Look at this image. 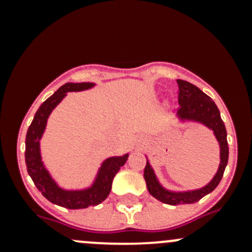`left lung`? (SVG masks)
<instances>
[{"label":"left lung","instance_id":"left-lung-1","mask_svg":"<svg viewBox=\"0 0 252 252\" xmlns=\"http://www.w3.org/2000/svg\"><path fill=\"white\" fill-rule=\"evenodd\" d=\"M179 93H178V103L180 107L178 108L177 117L182 122H196L202 124L206 128L213 131L218 144H220V167L217 173L212 178L207 185L196 190L189 191H172L162 187L161 183L157 179L154 168L150 164L149 159L144 169V178L146 182L147 190L150 194L158 201L167 205H183L194 204L201 200L207 194L212 192L220 184L222 179L224 169L228 163L229 149H228L227 130L225 126L220 118V113L212 98L207 96L204 91L200 90L197 86L188 83L185 80H177Z\"/></svg>","mask_w":252,"mask_h":252}]
</instances>
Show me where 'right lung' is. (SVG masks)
<instances>
[{"label":"right lung","mask_w":252,"mask_h":252,"mask_svg":"<svg viewBox=\"0 0 252 252\" xmlns=\"http://www.w3.org/2000/svg\"><path fill=\"white\" fill-rule=\"evenodd\" d=\"M94 86V83H67L61 86L36 111L25 138V163L28 173L37 190L52 204L69 210L86 208L105 201L110 195L114 175L124 166L129 156V154H126L123 156L108 157L101 163L93 184L80 190H65L61 188L45 167L41 158L40 140L45 133L51 112L67 96V93L88 90Z\"/></svg>","instance_id":"1"}]
</instances>
